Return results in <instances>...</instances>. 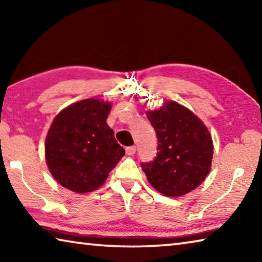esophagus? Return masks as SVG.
Returning <instances> with one entry per match:
<instances>
[{"mask_svg":"<svg viewBox=\"0 0 262 262\" xmlns=\"http://www.w3.org/2000/svg\"><path fill=\"white\" fill-rule=\"evenodd\" d=\"M126 152H127V155H129V156H133V155L136 152V148L135 147H127Z\"/></svg>","mask_w":262,"mask_h":262,"instance_id":"34e87169","label":"esophagus"}]
</instances>
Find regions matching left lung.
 <instances>
[{
	"label": "left lung",
	"mask_w": 262,
	"mask_h": 262,
	"mask_svg": "<svg viewBox=\"0 0 262 262\" xmlns=\"http://www.w3.org/2000/svg\"><path fill=\"white\" fill-rule=\"evenodd\" d=\"M158 139L157 157L142 164L149 184L163 195L179 198L202 184L211 170L214 144L196 114L173 100L148 110Z\"/></svg>",
	"instance_id": "left-lung-1"
}]
</instances>
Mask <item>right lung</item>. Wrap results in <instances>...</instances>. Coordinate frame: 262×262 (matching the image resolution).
Masks as SVG:
<instances>
[{
    "instance_id": "right-lung-1",
    "label": "right lung",
    "mask_w": 262,
    "mask_h": 262,
    "mask_svg": "<svg viewBox=\"0 0 262 262\" xmlns=\"http://www.w3.org/2000/svg\"><path fill=\"white\" fill-rule=\"evenodd\" d=\"M112 103L97 98L79 100L59 112L47 132L48 170L62 187L77 194L103 186L125 155L106 119Z\"/></svg>"
}]
</instances>
